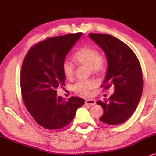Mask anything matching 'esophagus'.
Here are the masks:
<instances>
[{"label": "esophagus", "mask_w": 156, "mask_h": 156, "mask_svg": "<svg viewBox=\"0 0 156 156\" xmlns=\"http://www.w3.org/2000/svg\"><path fill=\"white\" fill-rule=\"evenodd\" d=\"M95 104V101L92 99H88L85 101V105H94Z\"/></svg>", "instance_id": "obj_1"}]
</instances>
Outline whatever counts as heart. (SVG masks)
Masks as SVG:
<instances>
[{"label":"heart","mask_w":156,"mask_h":156,"mask_svg":"<svg viewBox=\"0 0 156 156\" xmlns=\"http://www.w3.org/2000/svg\"><path fill=\"white\" fill-rule=\"evenodd\" d=\"M75 62L80 65L90 68L93 73H101L104 68V60L96 48L85 45L80 48L73 55ZM62 71L67 78H72L75 73V67L69 61L65 60L62 64ZM97 87L94 80L78 81L73 87V89L77 94L83 96H89L92 90Z\"/></svg>","instance_id":"1"}]
</instances>
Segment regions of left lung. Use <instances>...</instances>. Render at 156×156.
Segmentation results:
<instances>
[{
  "instance_id": "8db88e82",
  "label": "left lung",
  "mask_w": 156,
  "mask_h": 156,
  "mask_svg": "<svg viewBox=\"0 0 156 156\" xmlns=\"http://www.w3.org/2000/svg\"><path fill=\"white\" fill-rule=\"evenodd\" d=\"M89 37L106 55L108 69L101 87H114L108 100L98 101L103 108L100 120L108 125H119L130 117L136 108L143 91L141 64L131 48L107 34L90 33Z\"/></svg>"
}]
</instances>
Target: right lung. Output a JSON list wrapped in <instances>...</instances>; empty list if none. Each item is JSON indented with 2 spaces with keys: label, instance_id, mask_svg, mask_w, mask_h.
<instances>
[{
  "label": "right lung",
  "instance_id": "add662e5",
  "mask_svg": "<svg viewBox=\"0 0 156 156\" xmlns=\"http://www.w3.org/2000/svg\"><path fill=\"white\" fill-rule=\"evenodd\" d=\"M83 33L48 38L30 48L23 60L20 73L23 101L37 124L45 129L58 130L67 126L84 100L71 97L66 101L57 96L65 76L62 64L68 52Z\"/></svg>",
  "mask_w": 156,
  "mask_h": 156
}]
</instances>
